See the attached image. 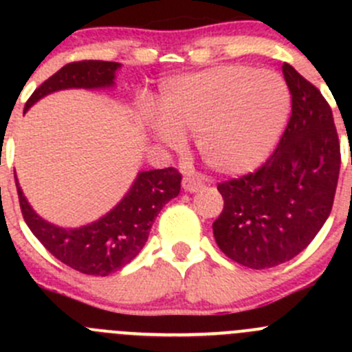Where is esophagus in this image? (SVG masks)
Segmentation results:
<instances>
[{"mask_svg": "<svg viewBox=\"0 0 352 352\" xmlns=\"http://www.w3.org/2000/svg\"><path fill=\"white\" fill-rule=\"evenodd\" d=\"M182 187L187 192H197V190H201L204 187V182L196 179V177H184Z\"/></svg>", "mask_w": 352, "mask_h": 352, "instance_id": "34e87169", "label": "esophagus"}]
</instances>
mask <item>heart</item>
<instances>
[{
  "mask_svg": "<svg viewBox=\"0 0 352 352\" xmlns=\"http://www.w3.org/2000/svg\"><path fill=\"white\" fill-rule=\"evenodd\" d=\"M287 85L274 71L242 65L209 67L166 81L151 131L163 144L182 148L196 134L201 158L221 173L261 165L278 143L289 113Z\"/></svg>",
  "mask_w": 352,
  "mask_h": 352,
  "instance_id": "b5f03b06",
  "label": "heart"
}]
</instances>
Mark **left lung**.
Segmentation results:
<instances>
[{"label":"left lung","instance_id":"left-lung-1","mask_svg":"<svg viewBox=\"0 0 352 352\" xmlns=\"http://www.w3.org/2000/svg\"><path fill=\"white\" fill-rule=\"evenodd\" d=\"M291 117L276 151L255 172L218 184L225 206L212 223L223 254L250 269L291 261L310 245L336 196L340 143L315 85L285 63Z\"/></svg>","mask_w":352,"mask_h":352}]
</instances>
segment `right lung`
Wrapping results in <instances>:
<instances>
[{
    "instance_id": "obj_1",
    "label": "right lung",
    "mask_w": 352,
    "mask_h": 352,
    "mask_svg": "<svg viewBox=\"0 0 352 352\" xmlns=\"http://www.w3.org/2000/svg\"><path fill=\"white\" fill-rule=\"evenodd\" d=\"M119 66V63L110 61L69 63L30 95L23 112L52 91L110 87ZM180 182L182 173L173 166L141 172L126 197L112 211L91 225L73 230L59 228L35 214L19 182L16 192L27 226L58 261L83 274L109 276L140 254L158 212L170 199L179 196Z\"/></svg>"
}]
</instances>
